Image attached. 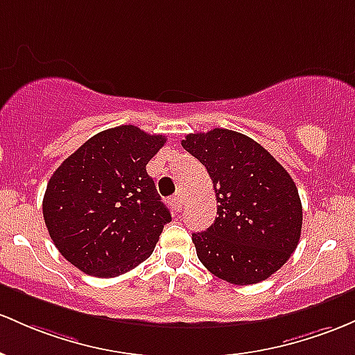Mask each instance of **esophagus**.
Segmentation results:
<instances>
[{"instance_id": "1", "label": "esophagus", "mask_w": 355, "mask_h": 355, "mask_svg": "<svg viewBox=\"0 0 355 355\" xmlns=\"http://www.w3.org/2000/svg\"><path fill=\"white\" fill-rule=\"evenodd\" d=\"M170 205H171V209L175 210V212H180L182 207H184V198H182V196L173 197L170 200Z\"/></svg>"}]
</instances>
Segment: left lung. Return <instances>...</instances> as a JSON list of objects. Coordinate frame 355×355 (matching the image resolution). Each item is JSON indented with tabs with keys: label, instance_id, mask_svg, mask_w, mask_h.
Returning a JSON list of instances; mask_svg holds the SVG:
<instances>
[{
	"label": "left lung",
	"instance_id": "8db88e82",
	"mask_svg": "<svg viewBox=\"0 0 355 355\" xmlns=\"http://www.w3.org/2000/svg\"><path fill=\"white\" fill-rule=\"evenodd\" d=\"M182 146L212 178L217 214L193 232L200 263L234 285L268 279L290 259L302 234V200L290 173L246 135L216 128L192 133Z\"/></svg>",
	"mask_w": 355,
	"mask_h": 355
}]
</instances>
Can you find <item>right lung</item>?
Masks as SVG:
<instances>
[{"mask_svg": "<svg viewBox=\"0 0 355 355\" xmlns=\"http://www.w3.org/2000/svg\"><path fill=\"white\" fill-rule=\"evenodd\" d=\"M165 143L133 124L111 128L50 177L45 225L60 254L85 275L114 278L151 256L171 216L146 165Z\"/></svg>", "mask_w": 355, "mask_h": 355, "instance_id": "obj_1", "label": "right lung"}]
</instances>
